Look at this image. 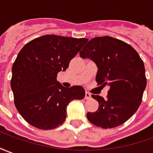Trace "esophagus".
Segmentation results:
<instances>
[{
  "instance_id": "34e87169",
  "label": "esophagus",
  "mask_w": 153,
  "mask_h": 153,
  "mask_svg": "<svg viewBox=\"0 0 153 153\" xmlns=\"http://www.w3.org/2000/svg\"><path fill=\"white\" fill-rule=\"evenodd\" d=\"M91 97V96L89 92H86V94H85V99L86 100H88V99H90Z\"/></svg>"
}]
</instances>
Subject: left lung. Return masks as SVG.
<instances>
[{
    "mask_svg": "<svg viewBox=\"0 0 153 153\" xmlns=\"http://www.w3.org/2000/svg\"><path fill=\"white\" fill-rule=\"evenodd\" d=\"M80 56L95 62L98 69L96 81L109 87L107 99L91 95L99 107L95 112H87L88 121L102 128L126 123L138 109L147 87L144 63L137 51L121 40L106 36L90 40Z\"/></svg>",
    "mask_w": 153,
    "mask_h": 153,
    "instance_id": "obj_1",
    "label": "left lung"
}]
</instances>
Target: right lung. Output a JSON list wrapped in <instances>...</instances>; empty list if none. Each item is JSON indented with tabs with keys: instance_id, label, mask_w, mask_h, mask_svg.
<instances>
[{
	"instance_id": "1",
	"label": "right lung",
	"mask_w": 153,
	"mask_h": 153,
	"mask_svg": "<svg viewBox=\"0 0 153 153\" xmlns=\"http://www.w3.org/2000/svg\"><path fill=\"white\" fill-rule=\"evenodd\" d=\"M87 41L45 35L20 51L11 69L10 87L15 106L31 126L42 130L57 127L66 120L69 102L84 98L82 87H64L56 76L66 70Z\"/></svg>"
}]
</instances>
